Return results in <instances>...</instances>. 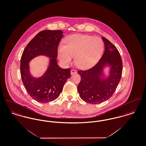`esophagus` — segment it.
<instances>
[{
    "label": "esophagus",
    "mask_w": 146,
    "mask_h": 146,
    "mask_svg": "<svg viewBox=\"0 0 146 146\" xmlns=\"http://www.w3.org/2000/svg\"><path fill=\"white\" fill-rule=\"evenodd\" d=\"M76 70H70V73L71 74H76Z\"/></svg>",
    "instance_id": "1"
}]
</instances>
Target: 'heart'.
I'll return each mask as SVG.
<instances>
[{
    "label": "heart",
    "mask_w": 146,
    "mask_h": 146,
    "mask_svg": "<svg viewBox=\"0 0 146 146\" xmlns=\"http://www.w3.org/2000/svg\"><path fill=\"white\" fill-rule=\"evenodd\" d=\"M104 51V42L98 37L91 35H74L69 36L65 45H60L58 49L60 60L65 65L72 62L75 56L76 66L82 68L95 64Z\"/></svg>",
    "instance_id": "obj_1"
}]
</instances>
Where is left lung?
<instances>
[{"label":"left lung","instance_id":"obj_1","mask_svg":"<svg viewBox=\"0 0 146 146\" xmlns=\"http://www.w3.org/2000/svg\"><path fill=\"white\" fill-rule=\"evenodd\" d=\"M104 55L92 68L79 70L81 80L78 86L80 98L90 104H98L110 98L116 90L123 71V62L118 49L104 37ZM108 64L111 67L110 75L106 79L100 78L103 68Z\"/></svg>","mask_w":146,"mask_h":146}]
</instances>
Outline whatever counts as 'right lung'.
<instances>
[{
    "label": "right lung",
    "instance_id": "right-lung-1",
    "mask_svg": "<svg viewBox=\"0 0 146 146\" xmlns=\"http://www.w3.org/2000/svg\"><path fill=\"white\" fill-rule=\"evenodd\" d=\"M62 33L61 30L42 31L29 42L21 56L20 72L23 84L30 96L40 103L56 100L70 76V68L60 67L56 59ZM39 55L51 57L50 62L46 73L42 77L35 78L29 73V62Z\"/></svg>",
    "mask_w": 146,
    "mask_h": 146
}]
</instances>
